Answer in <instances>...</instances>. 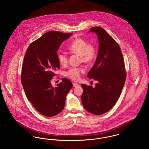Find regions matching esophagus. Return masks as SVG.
<instances>
[{
	"label": "esophagus",
	"instance_id": "obj_1",
	"mask_svg": "<svg viewBox=\"0 0 149 149\" xmlns=\"http://www.w3.org/2000/svg\"><path fill=\"white\" fill-rule=\"evenodd\" d=\"M78 86H79V84H78V83H73V86L74 87H77Z\"/></svg>",
	"mask_w": 149,
	"mask_h": 149
}]
</instances>
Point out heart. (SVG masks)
<instances>
[{
	"mask_svg": "<svg viewBox=\"0 0 149 149\" xmlns=\"http://www.w3.org/2000/svg\"><path fill=\"white\" fill-rule=\"evenodd\" d=\"M68 49L73 53L80 55L83 61L90 62L95 57L96 51L92 45L88 42L82 38H76L68 46ZM57 59L59 63L65 65L68 63V57L65 54L60 52L57 54ZM85 72L83 68L72 67L66 71L65 75L74 80H78L81 74Z\"/></svg>",
	"mask_w": 149,
	"mask_h": 149,
	"instance_id": "b5f03b06",
	"label": "heart"
}]
</instances>
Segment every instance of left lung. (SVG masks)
I'll list each match as a JSON object with an SVG mask.
<instances>
[{
    "label": "left lung",
    "mask_w": 149,
    "mask_h": 149,
    "mask_svg": "<svg viewBox=\"0 0 149 149\" xmlns=\"http://www.w3.org/2000/svg\"><path fill=\"white\" fill-rule=\"evenodd\" d=\"M89 32L97 34L99 49L97 59L88 73V78L98 81L95 87L82 84L83 106L89 113L100 115L110 110L119 99L126 74L122 54L118 44L100 27Z\"/></svg>",
    "instance_id": "left-lung-1"
}]
</instances>
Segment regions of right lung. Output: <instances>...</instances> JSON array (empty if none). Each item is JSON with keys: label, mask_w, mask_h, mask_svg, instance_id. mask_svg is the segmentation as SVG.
I'll return each instance as SVG.
<instances>
[{"label": "right lung", "mask_w": 149, "mask_h": 149, "mask_svg": "<svg viewBox=\"0 0 149 149\" xmlns=\"http://www.w3.org/2000/svg\"><path fill=\"white\" fill-rule=\"evenodd\" d=\"M72 35L47 32L29 46L24 58L21 82L26 95L36 109L46 117H53L63 110L66 95L72 87L66 78L55 88L51 83L54 71L60 68L57 52Z\"/></svg>", "instance_id": "1"}]
</instances>
